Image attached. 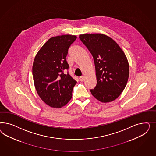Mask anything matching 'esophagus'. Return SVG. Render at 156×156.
I'll list each match as a JSON object with an SVG mask.
<instances>
[{
  "instance_id": "obj_1",
  "label": "esophagus",
  "mask_w": 156,
  "mask_h": 156,
  "mask_svg": "<svg viewBox=\"0 0 156 156\" xmlns=\"http://www.w3.org/2000/svg\"><path fill=\"white\" fill-rule=\"evenodd\" d=\"M80 80L81 82H83V80H85V77H84V76H80Z\"/></svg>"
}]
</instances>
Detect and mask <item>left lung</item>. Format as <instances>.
<instances>
[{
  "instance_id": "obj_1",
  "label": "left lung",
  "mask_w": 156,
  "mask_h": 156,
  "mask_svg": "<svg viewBox=\"0 0 156 156\" xmlns=\"http://www.w3.org/2000/svg\"><path fill=\"white\" fill-rule=\"evenodd\" d=\"M79 38L93 57L97 85L92 95L102 102H109L121 95L128 82L127 58L113 39L102 34H85Z\"/></svg>"
}]
</instances>
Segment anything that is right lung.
I'll return each mask as SVG.
<instances>
[{
  "label": "right lung",
  "mask_w": 156,
  "mask_h": 156,
  "mask_svg": "<svg viewBox=\"0 0 156 156\" xmlns=\"http://www.w3.org/2000/svg\"><path fill=\"white\" fill-rule=\"evenodd\" d=\"M76 35H62L50 38L35 57L33 65L34 83L44 102L61 108L69 102L76 81L69 72L66 58Z\"/></svg>",
  "instance_id": "1"
}]
</instances>
